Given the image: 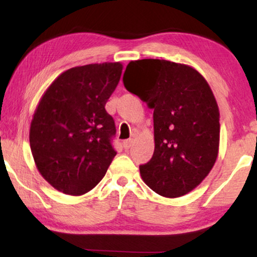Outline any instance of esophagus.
Wrapping results in <instances>:
<instances>
[{
	"label": "esophagus",
	"mask_w": 257,
	"mask_h": 257,
	"mask_svg": "<svg viewBox=\"0 0 257 257\" xmlns=\"http://www.w3.org/2000/svg\"><path fill=\"white\" fill-rule=\"evenodd\" d=\"M122 145H124V149H125V150H128L130 147H131V146L133 145V139L125 140V142L122 143Z\"/></svg>",
	"instance_id": "1"
}]
</instances>
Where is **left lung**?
Here are the masks:
<instances>
[{"mask_svg":"<svg viewBox=\"0 0 257 257\" xmlns=\"http://www.w3.org/2000/svg\"><path fill=\"white\" fill-rule=\"evenodd\" d=\"M122 82L154 110L156 146L139 166L143 180L166 198L187 194L219 153L220 113L208 83L191 66L152 58L130 62Z\"/></svg>","mask_w":257,"mask_h":257,"instance_id":"obj_1","label":"left lung"}]
</instances>
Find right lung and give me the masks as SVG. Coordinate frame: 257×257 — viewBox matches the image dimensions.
I'll list each match as a JSON object with an SVG mask.
<instances>
[{
	"mask_svg": "<svg viewBox=\"0 0 257 257\" xmlns=\"http://www.w3.org/2000/svg\"><path fill=\"white\" fill-rule=\"evenodd\" d=\"M121 71L119 62L76 66L59 75L41 98L30 125V149L37 170L57 191L85 194L117 154L114 120L105 104Z\"/></svg>",
	"mask_w": 257,
	"mask_h": 257,
	"instance_id": "1",
	"label": "right lung"
}]
</instances>
